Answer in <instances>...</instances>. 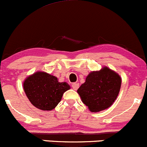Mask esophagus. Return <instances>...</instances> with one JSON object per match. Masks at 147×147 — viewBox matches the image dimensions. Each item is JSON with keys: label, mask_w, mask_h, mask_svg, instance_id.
Returning <instances> with one entry per match:
<instances>
[{"label": "esophagus", "mask_w": 147, "mask_h": 147, "mask_svg": "<svg viewBox=\"0 0 147 147\" xmlns=\"http://www.w3.org/2000/svg\"><path fill=\"white\" fill-rule=\"evenodd\" d=\"M72 88H73L74 90H76L78 88H79V84L78 83H74L72 84Z\"/></svg>", "instance_id": "obj_1"}]
</instances>
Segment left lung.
Wrapping results in <instances>:
<instances>
[{"label":"left lung","mask_w":147,"mask_h":147,"mask_svg":"<svg viewBox=\"0 0 147 147\" xmlns=\"http://www.w3.org/2000/svg\"><path fill=\"white\" fill-rule=\"evenodd\" d=\"M121 86L120 76L109 68L92 71L77 90L82 102L92 112L107 109L117 98Z\"/></svg>","instance_id":"obj_1"}]
</instances>
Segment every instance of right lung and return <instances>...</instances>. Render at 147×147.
<instances>
[{
    "label": "right lung",
    "mask_w": 147,
    "mask_h": 147,
    "mask_svg": "<svg viewBox=\"0 0 147 147\" xmlns=\"http://www.w3.org/2000/svg\"><path fill=\"white\" fill-rule=\"evenodd\" d=\"M24 90L31 104L40 110L51 111L60 102L63 94L70 89L66 82L42 71H37L25 79Z\"/></svg>",
    "instance_id": "right-lung-1"
}]
</instances>
